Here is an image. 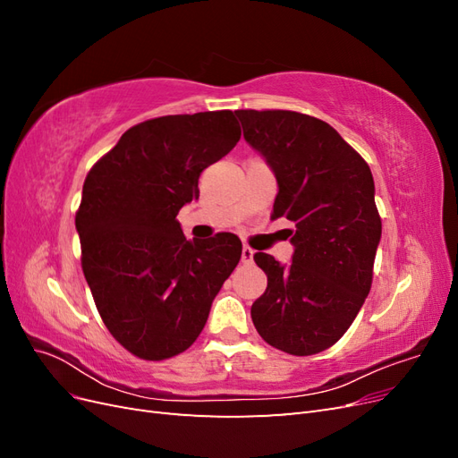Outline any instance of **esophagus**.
<instances>
[{"label":"esophagus","mask_w":458,"mask_h":458,"mask_svg":"<svg viewBox=\"0 0 458 458\" xmlns=\"http://www.w3.org/2000/svg\"><path fill=\"white\" fill-rule=\"evenodd\" d=\"M242 263H252L254 261V250L250 246H242Z\"/></svg>","instance_id":"34e87169"}]
</instances>
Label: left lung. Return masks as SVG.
I'll return each mask as SVG.
<instances>
[{
	"mask_svg": "<svg viewBox=\"0 0 458 458\" xmlns=\"http://www.w3.org/2000/svg\"><path fill=\"white\" fill-rule=\"evenodd\" d=\"M244 140L267 160L279 192L271 217L294 221V256L258 252L267 288L252 303L259 336L290 355L335 345L372 284L382 219L369 164L327 122L294 110H234Z\"/></svg>",
	"mask_w": 458,
	"mask_h": 458,
	"instance_id": "obj_1",
	"label": "left lung"
}]
</instances>
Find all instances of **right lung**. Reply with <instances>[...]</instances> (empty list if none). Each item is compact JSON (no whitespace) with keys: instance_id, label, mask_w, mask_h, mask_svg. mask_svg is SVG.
I'll return each instance as SVG.
<instances>
[{"instance_id":"right-lung-1","label":"right lung","mask_w":458,"mask_h":458,"mask_svg":"<svg viewBox=\"0 0 458 458\" xmlns=\"http://www.w3.org/2000/svg\"><path fill=\"white\" fill-rule=\"evenodd\" d=\"M239 140L231 110L152 118L86 177L76 212L81 269L110 335L145 361L191 348L241 259L237 234L187 241L175 219L199 199L202 170Z\"/></svg>"}]
</instances>
